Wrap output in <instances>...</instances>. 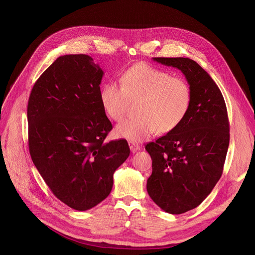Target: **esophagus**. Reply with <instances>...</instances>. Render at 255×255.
Instances as JSON below:
<instances>
[{"label":"esophagus","mask_w":255,"mask_h":255,"mask_svg":"<svg viewBox=\"0 0 255 255\" xmlns=\"http://www.w3.org/2000/svg\"><path fill=\"white\" fill-rule=\"evenodd\" d=\"M128 144H129V147H130V150H131V152H133V153H135L136 151H138L139 149H140V146L138 144H136V143H134V142H132V141H129L128 142Z\"/></svg>","instance_id":"esophagus-1"}]
</instances>
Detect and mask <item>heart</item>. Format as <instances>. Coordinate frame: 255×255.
<instances>
[{"instance_id": "1", "label": "heart", "mask_w": 255, "mask_h": 255, "mask_svg": "<svg viewBox=\"0 0 255 255\" xmlns=\"http://www.w3.org/2000/svg\"><path fill=\"white\" fill-rule=\"evenodd\" d=\"M120 84L106 83L100 101L109 118L120 122L127 114L130 100L141 99L140 117L128 119L116 127L118 137L142 142L156 132L174 130L188 115L192 105L190 85L168 71L148 63H136L123 71Z\"/></svg>"}]
</instances>
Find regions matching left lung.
I'll list each match as a JSON object with an SVG mask.
<instances>
[{
	"label": "left lung",
	"mask_w": 255,
	"mask_h": 255,
	"mask_svg": "<svg viewBox=\"0 0 255 255\" xmlns=\"http://www.w3.org/2000/svg\"><path fill=\"white\" fill-rule=\"evenodd\" d=\"M179 69L192 90V105L174 130L148 143L152 159L147 193L169 214L198 207L220 179L229 146V121L221 91L208 72L187 57H153Z\"/></svg>",
	"instance_id": "left-lung-1"
}]
</instances>
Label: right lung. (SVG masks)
Here are the masks:
<instances>
[{
  "instance_id": "add662e5",
  "label": "right lung",
  "mask_w": 255,
  "mask_h": 255,
  "mask_svg": "<svg viewBox=\"0 0 255 255\" xmlns=\"http://www.w3.org/2000/svg\"><path fill=\"white\" fill-rule=\"evenodd\" d=\"M104 71L87 54L59 56L35 83L28 101L29 151L54 196L87 211L113 188L128 158L125 139L105 142L113 128L100 101Z\"/></svg>"
}]
</instances>
